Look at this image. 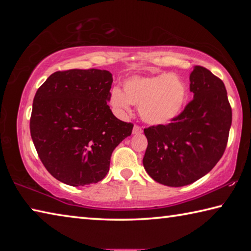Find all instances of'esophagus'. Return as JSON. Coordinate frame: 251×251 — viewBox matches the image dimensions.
I'll list each match as a JSON object with an SVG mask.
<instances>
[{"label":"esophagus","mask_w":251,"mask_h":251,"mask_svg":"<svg viewBox=\"0 0 251 251\" xmlns=\"http://www.w3.org/2000/svg\"><path fill=\"white\" fill-rule=\"evenodd\" d=\"M143 131V129H142V127L141 126H138V125H135L134 126V128H133V134H141Z\"/></svg>","instance_id":"esophagus-1"}]
</instances>
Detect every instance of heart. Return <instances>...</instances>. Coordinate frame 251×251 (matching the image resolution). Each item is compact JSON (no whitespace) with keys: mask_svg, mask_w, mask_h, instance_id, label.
<instances>
[{"mask_svg":"<svg viewBox=\"0 0 251 251\" xmlns=\"http://www.w3.org/2000/svg\"><path fill=\"white\" fill-rule=\"evenodd\" d=\"M187 99L186 84L176 75L163 73L150 77L135 76L110 92L109 101L118 112H129L130 104L139 108L143 121L151 125L167 124L181 113Z\"/></svg>","mask_w":251,"mask_h":251,"instance_id":"obj_1","label":"heart"}]
</instances>
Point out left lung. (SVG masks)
Instances as JSON below:
<instances>
[{
	"label": "left lung",
	"instance_id": "obj_1",
	"mask_svg": "<svg viewBox=\"0 0 251 251\" xmlns=\"http://www.w3.org/2000/svg\"><path fill=\"white\" fill-rule=\"evenodd\" d=\"M194 99L167 125L144 129L148 145L143 164L159 184L181 187L209 173L226 150L231 107L222 79L202 66L189 76Z\"/></svg>",
	"mask_w": 251,
	"mask_h": 251
}]
</instances>
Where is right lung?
<instances>
[{"mask_svg":"<svg viewBox=\"0 0 251 251\" xmlns=\"http://www.w3.org/2000/svg\"><path fill=\"white\" fill-rule=\"evenodd\" d=\"M113 77L105 70L55 72L37 90L29 130L48 172L66 185L96 184L107 175L110 156L133 124L110 110Z\"/></svg>","mask_w":251,"mask_h":251,"instance_id":"right-lung-1","label":"right lung"}]
</instances>
